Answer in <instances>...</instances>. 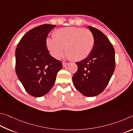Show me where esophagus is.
Wrapping results in <instances>:
<instances>
[{
	"mask_svg": "<svg viewBox=\"0 0 133 133\" xmlns=\"http://www.w3.org/2000/svg\"><path fill=\"white\" fill-rule=\"evenodd\" d=\"M69 64V62H62V65L64 67H65L66 65H68Z\"/></svg>",
	"mask_w": 133,
	"mask_h": 133,
	"instance_id": "esophagus-1",
	"label": "esophagus"
}]
</instances>
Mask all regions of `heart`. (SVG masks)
Listing matches in <instances>:
<instances>
[{"label": "heart", "mask_w": 133, "mask_h": 133, "mask_svg": "<svg viewBox=\"0 0 133 133\" xmlns=\"http://www.w3.org/2000/svg\"><path fill=\"white\" fill-rule=\"evenodd\" d=\"M95 36L88 29L71 27L57 30L53 38H47L46 45L51 55L59 59L64 54L76 61L87 58L94 50Z\"/></svg>", "instance_id": "b5f03b06"}]
</instances>
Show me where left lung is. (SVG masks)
<instances>
[{"mask_svg": "<svg viewBox=\"0 0 133 133\" xmlns=\"http://www.w3.org/2000/svg\"><path fill=\"white\" fill-rule=\"evenodd\" d=\"M88 27L95 36L94 50L87 58L76 63L78 70L72 81L79 92L93 97L101 94L110 81L115 69V52L103 32L94 27Z\"/></svg>", "mask_w": 133, "mask_h": 133, "instance_id": "obj_1", "label": "left lung"}]
</instances>
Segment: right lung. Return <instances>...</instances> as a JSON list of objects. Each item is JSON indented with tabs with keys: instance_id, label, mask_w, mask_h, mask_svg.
<instances>
[{
	"instance_id": "1",
	"label": "right lung",
	"mask_w": 133,
	"mask_h": 133,
	"mask_svg": "<svg viewBox=\"0 0 133 133\" xmlns=\"http://www.w3.org/2000/svg\"><path fill=\"white\" fill-rule=\"evenodd\" d=\"M54 25L34 27L21 38L16 49V72L27 93L34 97L46 95L52 88L61 61L53 58L46 39Z\"/></svg>"
}]
</instances>
